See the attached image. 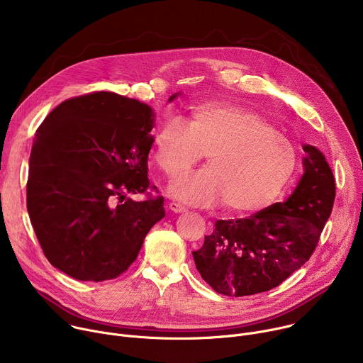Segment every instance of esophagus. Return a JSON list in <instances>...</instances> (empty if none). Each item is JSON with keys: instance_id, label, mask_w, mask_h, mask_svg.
Returning a JSON list of instances; mask_svg holds the SVG:
<instances>
[{"instance_id": "1", "label": "esophagus", "mask_w": 363, "mask_h": 363, "mask_svg": "<svg viewBox=\"0 0 363 363\" xmlns=\"http://www.w3.org/2000/svg\"><path fill=\"white\" fill-rule=\"evenodd\" d=\"M168 208H169L171 211H174V213H184V211H186L185 206L181 205L179 202H169V203H168Z\"/></svg>"}]
</instances>
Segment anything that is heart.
<instances>
[{
	"label": "heart",
	"instance_id": "obj_1",
	"mask_svg": "<svg viewBox=\"0 0 363 363\" xmlns=\"http://www.w3.org/2000/svg\"><path fill=\"white\" fill-rule=\"evenodd\" d=\"M206 153V168L179 177L171 192L182 202L230 213L263 210L286 186L297 165L294 143L263 115L208 101L186 125L168 119L155 133L152 161L168 178L186 172Z\"/></svg>",
	"mask_w": 363,
	"mask_h": 363
}]
</instances>
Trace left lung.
<instances>
[{
  "label": "left lung",
  "instance_id": "left-lung-1",
  "mask_svg": "<svg viewBox=\"0 0 363 363\" xmlns=\"http://www.w3.org/2000/svg\"><path fill=\"white\" fill-rule=\"evenodd\" d=\"M304 174L284 202L248 218L218 220L192 251L201 277L224 296L269 291L298 270L318 247L336 196L332 169L315 146H303Z\"/></svg>",
  "mask_w": 363,
  "mask_h": 363
}]
</instances>
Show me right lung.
<instances>
[{
  "label": "right lung",
  "instance_id": "add662e5",
  "mask_svg": "<svg viewBox=\"0 0 363 363\" xmlns=\"http://www.w3.org/2000/svg\"><path fill=\"white\" fill-rule=\"evenodd\" d=\"M175 94L169 99L172 100ZM152 109L112 91L62 101L35 132L28 216L47 260L82 281L123 274L149 230L165 217L149 185ZM129 193H145L133 201Z\"/></svg>",
  "mask_w": 363,
  "mask_h": 363
}]
</instances>
